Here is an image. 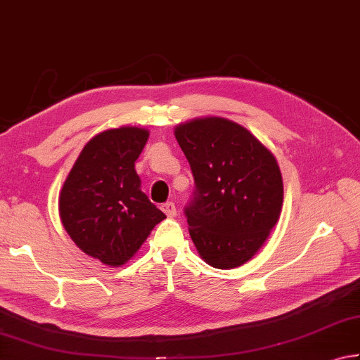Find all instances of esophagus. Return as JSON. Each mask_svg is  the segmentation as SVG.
<instances>
[{"instance_id": "obj_1", "label": "esophagus", "mask_w": 360, "mask_h": 360, "mask_svg": "<svg viewBox=\"0 0 360 360\" xmlns=\"http://www.w3.org/2000/svg\"><path fill=\"white\" fill-rule=\"evenodd\" d=\"M162 211L165 212L167 217H169V219L176 217V206H174V202H172V201L163 202V205H162Z\"/></svg>"}]
</instances>
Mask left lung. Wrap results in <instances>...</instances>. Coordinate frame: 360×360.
Segmentation results:
<instances>
[{"instance_id": "obj_1", "label": "left lung", "mask_w": 360, "mask_h": 360, "mask_svg": "<svg viewBox=\"0 0 360 360\" xmlns=\"http://www.w3.org/2000/svg\"><path fill=\"white\" fill-rule=\"evenodd\" d=\"M174 136L195 179L184 212L200 257L217 269L243 266L264 244L282 211L283 181L276 158L226 117L179 124Z\"/></svg>"}]
</instances>
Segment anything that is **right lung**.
I'll list each match as a JSON object with an SVG mask.
<instances>
[{
	"label": "right lung",
	"mask_w": 360,
	"mask_h": 360,
	"mask_svg": "<svg viewBox=\"0 0 360 360\" xmlns=\"http://www.w3.org/2000/svg\"><path fill=\"white\" fill-rule=\"evenodd\" d=\"M149 132L110 129L84 145L60 193V217L70 239L107 266H122L167 215L141 192L135 172Z\"/></svg>",
	"instance_id": "1"
}]
</instances>
